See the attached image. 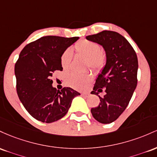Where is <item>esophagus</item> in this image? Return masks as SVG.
Instances as JSON below:
<instances>
[{"instance_id": "obj_1", "label": "esophagus", "mask_w": 157, "mask_h": 157, "mask_svg": "<svg viewBox=\"0 0 157 157\" xmlns=\"http://www.w3.org/2000/svg\"><path fill=\"white\" fill-rule=\"evenodd\" d=\"M89 95H90V93H82V96H88Z\"/></svg>"}]
</instances>
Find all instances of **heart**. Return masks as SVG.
Masks as SVG:
<instances>
[{"label": "heart", "instance_id": "1", "mask_svg": "<svg viewBox=\"0 0 157 157\" xmlns=\"http://www.w3.org/2000/svg\"><path fill=\"white\" fill-rule=\"evenodd\" d=\"M75 51L80 55L87 58V65L93 69H101L105 64L106 56L101 50L98 44L87 40H82L75 45ZM73 59V52L70 49H67L61 57V64L63 70L67 71L70 70ZM93 75L91 73H72L67 75L66 83L67 86L79 90H86L93 82Z\"/></svg>", "mask_w": 157, "mask_h": 157}]
</instances>
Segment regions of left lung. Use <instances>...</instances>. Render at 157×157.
<instances>
[{"label": "left lung", "mask_w": 157, "mask_h": 157, "mask_svg": "<svg viewBox=\"0 0 157 157\" xmlns=\"http://www.w3.org/2000/svg\"><path fill=\"white\" fill-rule=\"evenodd\" d=\"M86 38L102 46L106 53V64L91 93L98 96L100 102L91 113L100 123L110 124L124 112L136 87L137 56L128 40L117 32L105 30ZM103 88L105 95L101 98L98 93Z\"/></svg>", "instance_id": "left-lung-1"}]
</instances>
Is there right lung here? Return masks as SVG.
<instances>
[{"label":"right lung","instance_id":"add662e5","mask_svg":"<svg viewBox=\"0 0 157 157\" xmlns=\"http://www.w3.org/2000/svg\"><path fill=\"white\" fill-rule=\"evenodd\" d=\"M78 37L44 36L23 49L15 65L16 90L27 112L37 120L51 123L64 117L80 93L70 87H52V75L62 70L61 57Z\"/></svg>","mask_w":157,"mask_h":157}]
</instances>
